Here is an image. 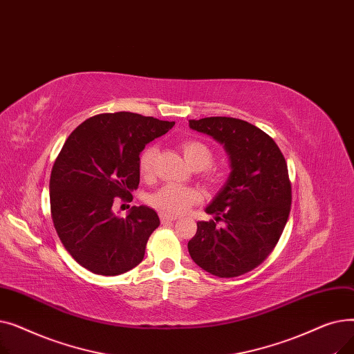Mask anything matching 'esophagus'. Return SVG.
<instances>
[{"label":"esophagus","mask_w":354,"mask_h":354,"mask_svg":"<svg viewBox=\"0 0 354 354\" xmlns=\"http://www.w3.org/2000/svg\"><path fill=\"white\" fill-rule=\"evenodd\" d=\"M159 218H160V222L162 224H166V222H171V221H176V216L174 215H166V214H159Z\"/></svg>","instance_id":"34e87169"}]
</instances>
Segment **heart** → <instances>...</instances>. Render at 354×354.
I'll list each match as a JSON object with an SVG mask.
<instances>
[{
	"label": "heart",
	"instance_id": "heart-1",
	"mask_svg": "<svg viewBox=\"0 0 354 354\" xmlns=\"http://www.w3.org/2000/svg\"><path fill=\"white\" fill-rule=\"evenodd\" d=\"M180 151L185 160L195 171L205 169V179L208 182H216L219 175L216 171L209 169V165L214 160L212 149L202 140L188 139L180 143ZM156 158V147H145L139 156V172L143 178H149L153 172V163ZM201 199L198 191L187 187H176V185H165L149 196V203L158 211L169 215H182L188 212L194 203Z\"/></svg>",
	"mask_w": 354,
	"mask_h": 354
}]
</instances>
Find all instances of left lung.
Listing matches in <instances>:
<instances>
[{"mask_svg": "<svg viewBox=\"0 0 354 354\" xmlns=\"http://www.w3.org/2000/svg\"><path fill=\"white\" fill-rule=\"evenodd\" d=\"M191 129L224 145L231 174L188 243L191 258L219 278L261 264L280 239L291 209V182L280 147L261 129L235 118L189 120ZM221 220L223 227L216 224Z\"/></svg>", "mask_w": 354, "mask_h": 354, "instance_id": "left-lung-1", "label": "left lung"}]
</instances>
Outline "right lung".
<instances>
[{
    "instance_id": "right-lung-1",
    "label": "right lung",
    "mask_w": 354,
    "mask_h": 354,
    "mask_svg": "<svg viewBox=\"0 0 354 354\" xmlns=\"http://www.w3.org/2000/svg\"><path fill=\"white\" fill-rule=\"evenodd\" d=\"M174 124L118 111L84 120L67 138L51 169L50 208L62 244L86 270L119 275L142 263L158 214L140 205L119 218L111 207L138 189L140 152Z\"/></svg>"
}]
</instances>
